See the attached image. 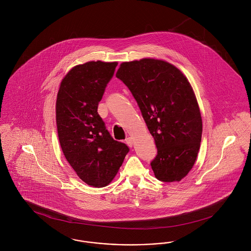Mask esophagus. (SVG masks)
Listing matches in <instances>:
<instances>
[{
  "mask_svg": "<svg viewBox=\"0 0 251 251\" xmlns=\"http://www.w3.org/2000/svg\"><path fill=\"white\" fill-rule=\"evenodd\" d=\"M125 142H126V144H127L129 147H132V145H133V140H132V138H131V137H128V138H126Z\"/></svg>",
  "mask_w": 251,
  "mask_h": 251,
  "instance_id": "obj_1",
  "label": "esophagus"
}]
</instances>
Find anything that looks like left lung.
Returning <instances> with one entry per match:
<instances>
[{"label":"left lung","instance_id":"obj_1","mask_svg":"<svg viewBox=\"0 0 251 251\" xmlns=\"http://www.w3.org/2000/svg\"><path fill=\"white\" fill-rule=\"evenodd\" d=\"M116 76L130 89L155 140L151 166L156 178L179 181L196 162L202 134L191 84L175 66L151 58L124 62Z\"/></svg>","mask_w":251,"mask_h":251}]
</instances>
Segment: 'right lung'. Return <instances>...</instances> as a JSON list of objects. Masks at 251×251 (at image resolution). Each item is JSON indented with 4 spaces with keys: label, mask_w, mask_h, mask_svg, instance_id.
<instances>
[{
    "label": "right lung",
    "mask_w": 251,
    "mask_h": 251,
    "mask_svg": "<svg viewBox=\"0 0 251 251\" xmlns=\"http://www.w3.org/2000/svg\"><path fill=\"white\" fill-rule=\"evenodd\" d=\"M117 62L91 61L64 77L56 100V124L63 153L79 178L103 187L117 175L130 149L116 141L98 114Z\"/></svg>",
    "instance_id": "right-lung-1"
}]
</instances>
